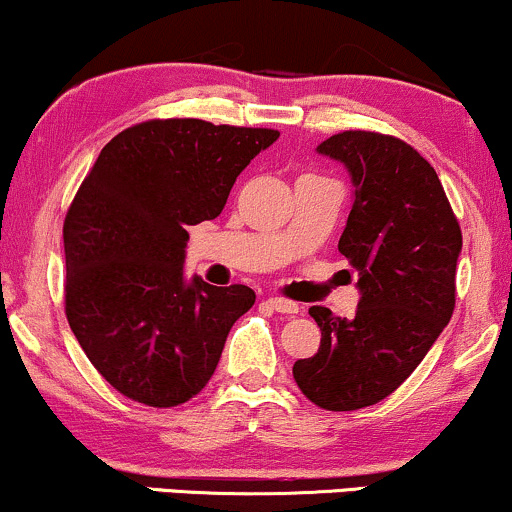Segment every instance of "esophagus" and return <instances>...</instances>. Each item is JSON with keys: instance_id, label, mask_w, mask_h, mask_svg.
I'll list each match as a JSON object with an SVG mask.
<instances>
[{"instance_id": "1", "label": "esophagus", "mask_w": 512, "mask_h": 512, "mask_svg": "<svg viewBox=\"0 0 512 512\" xmlns=\"http://www.w3.org/2000/svg\"><path fill=\"white\" fill-rule=\"evenodd\" d=\"M267 303L272 305V308L276 310V313H286V315H293V313H298V303L289 301V298H279V296H272V298H267Z\"/></svg>"}]
</instances>
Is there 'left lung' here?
I'll return each mask as SVG.
<instances>
[{"label": "left lung", "mask_w": 512, "mask_h": 512, "mask_svg": "<svg viewBox=\"0 0 512 512\" xmlns=\"http://www.w3.org/2000/svg\"><path fill=\"white\" fill-rule=\"evenodd\" d=\"M317 151L354 180L339 252L358 272L361 301L351 320L310 308L320 349L293 363V378L320 409L356 411L392 395L450 322L462 231L438 173L402 139L346 129Z\"/></svg>", "instance_id": "left-lung-1"}]
</instances>
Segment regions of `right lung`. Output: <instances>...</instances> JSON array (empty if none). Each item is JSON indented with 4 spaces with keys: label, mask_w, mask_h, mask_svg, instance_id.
<instances>
[{
    "label": "right lung",
    "mask_w": 512,
    "mask_h": 512,
    "mask_svg": "<svg viewBox=\"0 0 512 512\" xmlns=\"http://www.w3.org/2000/svg\"><path fill=\"white\" fill-rule=\"evenodd\" d=\"M279 132L146 120L103 146L64 216V313L88 361L146 407L190 402L214 375L250 286L182 276L187 226L221 214Z\"/></svg>",
    "instance_id": "right-lung-1"
}]
</instances>
